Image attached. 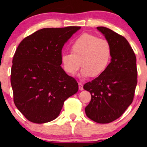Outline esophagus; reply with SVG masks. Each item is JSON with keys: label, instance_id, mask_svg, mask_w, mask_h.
Here are the masks:
<instances>
[{"label": "esophagus", "instance_id": "34e87169", "mask_svg": "<svg viewBox=\"0 0 147 147\" xmlns=\"http://www.w3.org/2000/svg\"><path fill=\"white\" fill-rule=\"evenodd\" d=\"M78 85H79V90H84V88H83V84H82V83H79L78 84Z\"/></svg>", "mask_w": 147, "mask_h": 147}]
</instances>
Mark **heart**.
<instances>
[{"mask_svg":"<svg viewBox=\"0 0 147 147\" xmlns=\"http://www.w3.org/2000/svg\"><path fill=\"white\" fill-rule=\"evenodd\" d=\"M111 53V46L107 40L84 34L71 44V53L61 55L62 67L66 73L73 76L81 65L78 77H98L107 68Z\"/></svg>","mask_w":147,"mask_h":147,"instance_id":"obj_1","label":"heart"}]
</instances>
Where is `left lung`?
<instances>
[{"mask_svg":"<svg viewBox=\"0 0 147 147\" xmlns=\"http://www.w3.org/2000/svg\"><path fill=\"white\" fill-rule=\"evenodd\" d=\"M97 29L110 44L112 58L101 75L84 84L92 96L85 112L93 121L106 124L121 116L132 104L137 84L136 58L124 37L104 27Z\"/></svg>","mask_w":147,"mask_h":147,"instance_id":"1","label":"left lung"}]
</instances>
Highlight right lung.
I'll use <instances>...</instances> for the list:
<instances>
[{"label":"right lung","mask_w":147,"mask_h":147,"mask_svg":"<svg viewBox=\"0 0 147 147\" xmlns=\"http://www.w3.org/2000/svg\"><path fill=\"white\" fill-rule=\"evenodd\" d=\"M80 27L44 28L28 36L16 50L11 83L14 102L29 121L42 124L59 116L78 84L61 67L64 44Z\"/></svg>","instance_id":"1"}]
</instances>
